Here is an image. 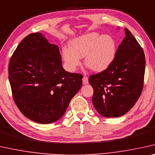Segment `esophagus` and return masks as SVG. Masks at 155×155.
Wrapping results in <instances>:
<instances>
[{
    "label": "esophagus",
    "mask_w": 155,
    "mask_h": 155,
    "mask_svg": "<svg viewBox=\"0 0 155 155\" xmlns=\"http://www.w3.org/2000/svg\"><path fill=\"white\" fill-rule=\"evenodd\" d=\"M83 83H84V84H88V78H87L86 76H84V78H83Z\"/></svg>",
    "instance_id": "esophagus-1"
}]
</instances>
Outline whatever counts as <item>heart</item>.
<instances>
[{
	"instance_id": "1",
	"label": "heart",
	"mask_w": 155,
	"mask_h": 155,
	"mask_svg": "<svg viewBox=\"0 0 155 155\" xmlns=\"http://www.w3.org/2000/svg\"><path fill=\"white\" fill-rule=\"evenodd\" d=\"M116 53V43L112 37L92 33L71 41L70 47H63L62 56L67 70L74 71L81 64L85 57V64L96 72L104 71L114 61Z\"/></svg>"
}]
</instances>
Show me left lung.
<instances>
[{"label":"left lung","instance_id":"8db88e82","mask_svg":"<svg viewBox=\"0 0 155 155\" xmlns=\"http://www.w3.org/2000/svg\"><path fill=\"white\" fill-rule=\"evenodd\" d=\"M110 65L90 76L93 87L92 104L101 115L117 117L125 114L140 97L143 87V50L127 28Z\"/></svg>","mask_w":155,"mask_h":155}]
</instances>
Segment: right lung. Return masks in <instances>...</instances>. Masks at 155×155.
<instances>
[{"instance_id": "1", "label": "right lung", "mask_w": 155, "mask_h": 155, "mask_svg": "<svg viewBox=\"0 0 155 155\" xmlns=\"http://www.w3.org/2000/svg\"><path fill=\"white\" fill-rule=\"evenodd\" d=\"M61 59L58 47L40 33L26 36L12 55L8 74L13 100L31 120L57 121L81 87L83 75L66 71Z\"/></svg>"}]
</instances>
